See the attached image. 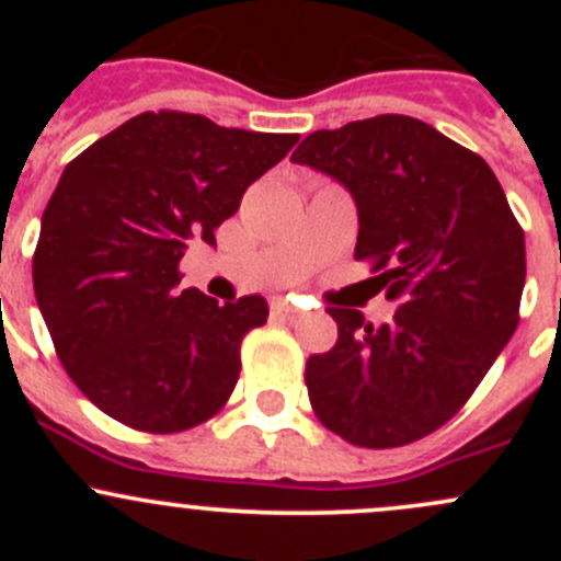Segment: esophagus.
<instances>
[{
    "instance_id": "esophagus-1",
    "label": "esophagus",
    "mask_w": 561,
    "mask_h": 561,
    "mask_svg": "<svg viewBox=\"0 0 561 561\" xmlns=\"http://www.w3.org/2000/svg\"><path fill=\"white\" fill-rule=\"evenodd\" d=\"M271 314H276V317H296L298 314V307H296V304L285 301V298H276V301H271Z\"/></svg>"
}]
</instances>
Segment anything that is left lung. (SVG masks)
<instances>
[{"instance_id":"obj_1","label":"left lung","mask_w":561,"mask_h":561,"mask_svg":"<svg viewBox=\"0 0 561 561\" xmlns=\"http://www.w3.org/2000/svg\"><path fill=\"white\" fill-rule=\"evenodd\" d=\"M358 206L355 260H371L393 320L331 307L339 339L307 360L325 428L358 448H399L467 404L518 325L524 230L483 157L399 113L307 135L290 157Z\"/></svg>"}]
</instances>
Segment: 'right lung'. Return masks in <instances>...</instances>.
<instances>
[{
	"label": "right lung",
	"mask_w": 561,
	"mask_h": 561,
	"mask_svg": "<svg viewBox=\"0 0 561 561\" xmlns=\"http://www.w3.org/2000/svg\"><path fill=\"white\" fill-rule=\"evenodd\" d=\"M298 135L219 127L146 111L61 173L32 257L37 307L67 375L113 421L175 434L233 393L241 339L268 304H217L179 290L190 241L217 244L247 186L285 160Z\"/></svg>",
	"instance_id": "1"
}]
</instances>
